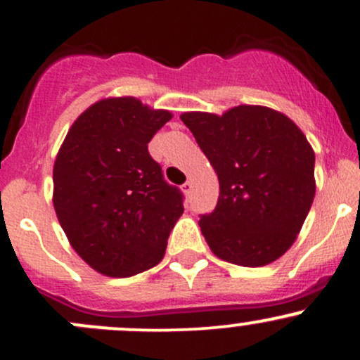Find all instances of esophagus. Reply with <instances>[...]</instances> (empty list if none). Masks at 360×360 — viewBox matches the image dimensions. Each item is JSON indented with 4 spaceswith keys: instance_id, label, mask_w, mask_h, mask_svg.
Listing matches in <instances>:
<instances>
[{
    "instance_id": "esophagus-1",
    "label": "esophagus",
    "mask_w": 360,
    "mask_h": 360,
    "mask_svg": "<svg viewBox=\"0 0 360 360\" xmlns=\"http://www.w3.org/2000/svg\"><path fill=\"white\" fill-rule=\"evenodd\" d=\"M191 189H193V183H191V181H186V183L183 184V191H184V194H188V196H189V193H191Z\"/></svg>"
}]
</instances>
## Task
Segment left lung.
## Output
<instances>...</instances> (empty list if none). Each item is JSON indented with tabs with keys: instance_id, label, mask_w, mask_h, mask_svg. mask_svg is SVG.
<instances>
[{
	"instance_id": "1",
	"label": "left lung",
	"mask_w": 360,
	"mask_h": 360,
	"mask_svg": "<svg viewBox=\"0 0 360 360\" xmlns=\"http://www.w3.org/2000/svg\"><path fill=\"white\" fill-rule=\"evenodd\" d=\"M181 120L220 183L214 210L200 214L210 249L243 267L274 262L296 240L315 198V152L303 131L286 115L252 105Z\"/></svg>"
}]
</instances>
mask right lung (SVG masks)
Returning <instances> with one entry per match:
<instances>
[{"label": "right lung", "mask_w": 360, "mask_h": 360, "mask_svg": "<svg viewBox=\"0 0 360 360\" xmlns=\"http://www.w3.org/2000/svg\"><path fill=\"white\" fill-rule=\"evenodd\" d=\"M172 115L135 98H108L74 122L53 164V208L93 269L128 278L157 266L184 212L148 142Z\"/></svg>", "instance_id": "obj_1"}]
</instances>
